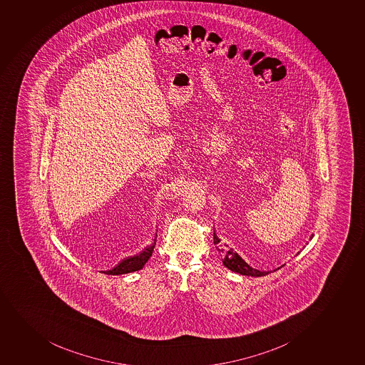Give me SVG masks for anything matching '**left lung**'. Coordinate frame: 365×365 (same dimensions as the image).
<instances>
[{
  "label": "left lung",
  "mask_w": 365,
  "mask_h": 365,
  "mask_svg": "<svg viewBox=\"0 0 365 365\" xmlns=\"http://www.w3.org/2000/svg\"><path fill=\"white\" fill-rule=\"evenodd\" d=\"M214 244H215V245L220 244V239L216 237L215 233H214ZM217 250H219L220 254L223 256V265L230 269V270H232V272H238V274L246 275V277H264V275H268L269 272H261V270H257V269L250 267V265L232 249L217 247ZM274 272H275V270H274Z\"/></svg>",
  "instance_id": "obj_1"
}]
</instances>
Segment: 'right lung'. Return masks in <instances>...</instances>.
<instances>
[{
  "label": "right lung",
  "instance_id": "1",
  "mask_svg": "<svg viewBox=\"0 0 365 365\" xmlns=\"http://www.w3.org/2000/svg\"><path fill=\"white\" fill-rule=\"evenodd\" d=\"M156 237H158V235H156ZM155 245H156V238L154 239V244L146 246L142 252H139L138 255L132 256V257L125 258V259L120 262L119 264L115 265L114 268L107 270V272H103L104 274H107V275H121V274L140 270L146 262H148V259L151 257Z\"/></svg>",
  "mask_w": 365,
  "mask_h": 365
}]
</instances>
